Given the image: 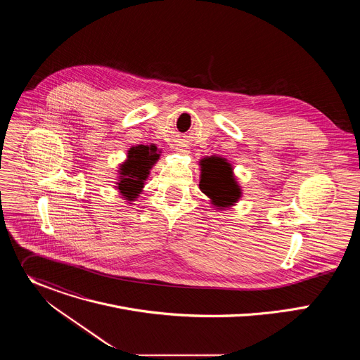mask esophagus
<instances>
[{
    "mask_svg": "<svg viewBox=\"0 0 360 360\" xmlns=\"http://www.w3.org/2000/svg\"><path fill=\"white\" fill-rule=\"evenodd\" d=\"M178 152H179V153H186V152H188V149H185V148H179V149H178Z\"/></svg>",
    "mask_w": 360,
    "mask_h": 360,
    "instance_id": "1",
    "label": "esophagus"
}]
</instances>
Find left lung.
<instances>
[{
    "instance_id": "left-lung-1",
    "label": "left lung",
    "mask_w": 360,
    "mask_h": 360,
    "mask_svg": "<svg viewBox=\"0 0 360 360\" xmlns=\"http://www.w3.org/2000/svg\"><path fill=\"white\" fill-rule=\"evenodd\" d=\"M202 175L199 188L207 193L217 207H229L233 205L239 196L240 189L236 185L231 165L218 157L205 158L200 162Z\"/></svg>"
}]
</instances>
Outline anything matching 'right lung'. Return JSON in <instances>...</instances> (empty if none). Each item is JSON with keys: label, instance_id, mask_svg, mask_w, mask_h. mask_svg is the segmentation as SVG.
<instances>
[{"label": "right lung", "instance_id": "add662e5", "mask_svg": "<svg viewBox=\"0 0 360 360\" xmlns=\"http://www.w3.org/2000/svg\"><path fill=\"white\" fill-rule=\"evenodd\" d=\"M160 158L155 145H136L128 150V160L121 165V176L118 182L120 192L127 200L132 202L142 191L143 181L149 175V169Z\"/></svg>", "mask_w": 360, "mask_h": 360}]
</instances>
